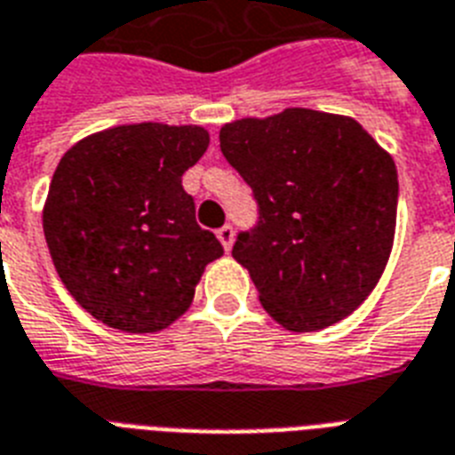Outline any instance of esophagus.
Listing matches in <instances>:
<instances>
[{
  "instance_id": "1",
  "label": "esophagus",
  "mask_w": 455,
  "mask_h": 455,
  "mask_svg": "<svg viewBox=\"0 0 455 455\" xmlns=\"http://www.w3.org/2000/svg\"><path fill=\"white\" fill-rule=\"evenodd\" d=\"M217 238H220V243L228 252V250H231V245H234V228L228 227V224H224L221 228H217Z\"/></svg>"
}]
</instances>
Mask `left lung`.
Returning <instances> with one entry per match:
<instances>
[{
	"label": "left lung",
	"mask_w": 455,
	"mask_h": 455,
	"mask_svg": "<svg viewBox=\"0 0 455 455\" xmlns=\"http://www.w3.org/2000/svg\"><path fill=\"white\" fill-rule=\"evenodd\" d=\"M220 146L259 207L231 255L269 316L311 332L359 309L395 243L392 156L352 117L309 108L224 124Z\"/></svg>",
	"instance_id": "1"
}]
</instances>
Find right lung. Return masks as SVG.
I'll use <instances>...</instances> for the list:
<instances>
[{
    "label": "right lung",
    "mask_w": 455,
    "mask_h": 455,
    "mask_svg": "<svg viewBox=\"0 0 455 455\" xmlns=\"http://www.w3.org/2000/svg\"><path fill=\"white\" fill-rule=\"evenodd\" d=\"M207 146L198 124L141 123L96 132L60 157L42 212L44 238L63 285L96 321L163 331L224 255L181 186Z\"/></svg>",
    "instance_id": "1"
}]
</instances>
